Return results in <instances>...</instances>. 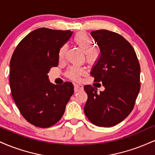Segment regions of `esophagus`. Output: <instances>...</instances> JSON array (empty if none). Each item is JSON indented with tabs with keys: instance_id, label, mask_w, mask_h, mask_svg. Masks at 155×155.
<instances>
[{
	"instance_id": "34e87169",
	"label": "esophagus",
	"mask_w": 155,
	"mask_h": 155,
	"mask_svg": "<svg viewBox=\"0 0 155 155\" xmlns=\"http://www.w3.org/2000/svg\"><path fill=\"white\" fill-rule=\"evenodd\" d=\"M83 90V86L80 84H74V92H77L81 91V90Z\"/></svg>"
}]
</instances>
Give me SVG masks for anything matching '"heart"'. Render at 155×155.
I'll return each instance as SVG.
<instances>
[{"mask_svg":"<svg viewBox=\"0 0 155 155\" xmlns=\"http://www.w3.org/2000/svg\"><path fill=\"white\" fill-rule=\"evenodd\" d=\"M74 41L78 47L86 54V58L87 62L90 63H95L98 58L99 52L98 51L94 49V42L92 39L90 38L86 33L84 32H79L76 33L75 36L74 37ZM67 49L66 44H63L60 48L58 51V58L60 60H63L65 57V51ZM84 70L82 68L80 67H71L68 70L67 74L71 79L74 80H78L79 79L80 76L84 74Z\"/></svg>","mask_w":155,"mask_h":155,"instance_id":"b5f03b06","label":"heart"}]
</instances>
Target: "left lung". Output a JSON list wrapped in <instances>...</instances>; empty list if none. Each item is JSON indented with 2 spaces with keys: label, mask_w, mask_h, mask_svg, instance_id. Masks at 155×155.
I'll return each mask as SVG.
<instances>
[{
  "label": "left lung",
  "mask_w": 155,
  "mask_h": 155,
  "mask_svg": "<svg viewBox=\"0 0 155 155\" xmlns=\"http://www.w3.org/2000/svg\"><path fill=\"white\" fill-rule=\"evenodd\" d=\"M90 34L98 45L100 54L90 74L105 90L85 85L87 100L85 115L99 127H112L132 111L140 90V65L131 44L118 33L99 30Z\"/></svg>",
  "instance_id": "left-lung-1"
}]
</instances>
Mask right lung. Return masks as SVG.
<instances>
[{
  "mask_svg": "<svg viewBox=\"0 0 155 155\" xmlns=\"http://www.w3.org/2000/svg\"><path fill=\"white\" fill-rule=\"evenodd\" d=\"M74 32L41 28L19 42L10 61V88L19 111L30 123L49 127L59 121L74 94V85H58L47 74L58 66L60 48Z\"/></svg>",
  "mask_w": 155,
  "mask_h": 155,
  "instance_id": "obj_1",
  "label": "right lung"
}]
</instances>
